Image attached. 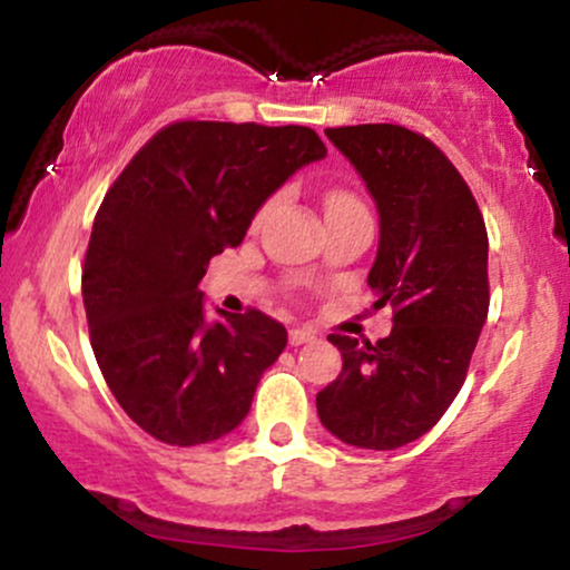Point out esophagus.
I'll use <instances>...</instances> for the list:
<instances>
[{
    "instance_id": "34e87169",
    "label": "esophagus",
    "mask_w": 570,
    "mask_h": 570,
    "mask_svg": "<svg viewBox=\"0 0 570 570\" xmlns=\"http://www.w3.org/2000/svg\"><path fill=\"white\" fill-rule=\"evenodd\" d=\"M313 337H316V332H313V330H305V326H292V330H289V343H292V345L311 343Z\"/></svg>"
}]
</instances>
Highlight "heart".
Wrapping results in <instances>:
<instances>
[{
    "instance_id": "b5f03b06",
    "label": "heart",
    "mask_w": 570,
    "mask_h": 570,
    "mask_svg": "<svg viewBox=\"0 0 570 570\" xmlns=\"http://www.w3.org/2000/svg\"><path fill=\"white\" fill-rule=\"evenodd\" d=\"M351 208H364V203L358 200L353 193H348V189H332V193H326V198H324L326 217H330V214H337V212H351ZM267 212H271V203H265V206L259 208L257 219H263Z\"/></svg>"
}]
</instances>
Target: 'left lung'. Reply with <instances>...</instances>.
<instances>
[{"label": "left lung", "instance_id": "8db88e82", "mask_svg": "<svg viewBox=\"0 0 570 570\" xmlns=\"http://www.w3.org/2000/svg\"><path fill=\"white\" fill-rule=\"evenodd\" d=\"M362 174L381 214L370 271L375 307L394 311L389 337L330 335L343 372L316 394L330 434L353 448L415 442L453 404L488 318V230L458 168L415 130L367 122L326 128Z\"/></svg>", "mask_w": 570, "mask_h": 570}]
</instances>
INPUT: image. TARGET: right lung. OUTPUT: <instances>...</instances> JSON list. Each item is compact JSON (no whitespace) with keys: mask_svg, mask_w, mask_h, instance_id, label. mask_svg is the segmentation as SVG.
Returning a JSON list of instances; mask_svg holds the SVG:
<instances>
[{"mask_svg":"<svg viewBox=\"0 0 570 570\" xmlns=\"http://www.w3.org/2000/svg\"><path fill=\"white\" fill-rule=\"evenodd\" d=\"M324 155L305 126L181 120L107 189L85 252V316L104 381L149 436L193 448L246 417L286 330L252 307L208 322L198 284L257 208Z\"/></svg>","mask_w":570,"mask_h":570,"instance_id":"obj_1","label":"right lung"}]
</instances>
